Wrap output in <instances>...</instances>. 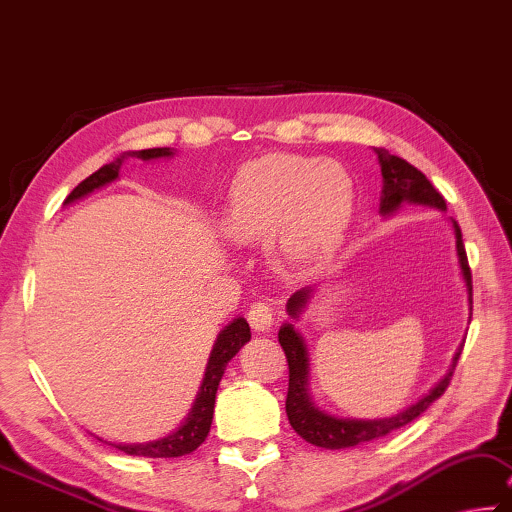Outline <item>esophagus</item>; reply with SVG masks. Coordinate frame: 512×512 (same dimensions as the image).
<instances>
[{"mask_svg": "<svg viewBox=\"0 0 512 512\" xmlns=\"http://www.w3.org/2000/svg\"><path fill=\"white\" fill-rule=\"evenodd\" d=\"M247 320L256 331H265L267 326L272 324L274 317H272L270 306L263 304V301H254V304H251L249 311H247Z\"/></svg>", "mask_w": 512, "mask_h": 512, "instance_id": "1", "label": "esophagus"}]
</instances>
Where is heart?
Wrapping results in <instances>:
<instances>
[{"label": "heart", "instance_id": "heart-1", "mask_svg": "<svg viewBox=\"0 0 512 512\" xmlns=\"http://www.w3.org/2000/svg\"><path fill=\"white\" fill-rule=\"evenodd\" d=\"M354 215V183L340 165L270 154L240 167L226 197L222 226L238 242L283 236L290 261L329 258Z\"/></svg>", "mask_w": 512, "mask_h": 512}]
</instances>
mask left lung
<instances>
[{
    "label": "left lung",
    "mask_w": 512,
    "mask_h": 512,
    "mask_svg": "<svg viewBox=\"0 0 512 512\" xmlns=\"http://www.w3.org/2000/svg\"><path fill=\"white\" fill-rule=\"evenodd\" d=\"M374 154L379 156L381 163V174H383V197H381V213H392L404 204V201H413V204H429L435 208H442L445 211V197L440 195L438 190L433 188V183L424 177V174L417 170L415 165H410L404 158L390 154L388 149L374 147ZM456 229V249H458V261L460 270L467 281V290L472 295V270H469L463 236H460V226L454 222ZM311 292L299 290L288 299V313L297 317L301 308L306 306V299ZM279 342L283 347V354L288 358V399H286V413L301 438L311 442L315 447L324 449H345V447H356L358 442H370L385 438V435L401 429L420 417L426 408H429L435 399L445 395L449 388L451 376H454L456 363L460 354H456V363L451 367V372L435 385L429 397L417 401L415 406H410L404 413L397 417H388V420H338V417H331L317 410L311 404V397L306 392V374H308V358H306V347L304 340L299 338V333L292 329V324H286L279 331Z\"/></svg>",
    "instance_id": "obj_1"
}]
</instances>
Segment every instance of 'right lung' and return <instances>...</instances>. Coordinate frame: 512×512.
Wrapping results in <instances>:
<instances>
[{
  "instance_id": "obj_1",
  "label": "right lung",
  "mask_w": 512,
  "mask_h": 512,
  "mask_svg": "<svg viewBox=\"0 0 512 512\" xmlns=\"http://www.w3.org/2000/svg\"><path fill=\"white\" fill-rule=\"evenodd\" d=\"M124 156L127 154L117 156L115 161H111L104 167H99V170L92 172L88 179H83L79 186L74 188L70 195H67L65 204H70V201L88 195V192L102 188V186H106V183L117 179V172H120ZM129 156L149 161V158L172 156V152L167 147H154V149H140V152H129ZM249 338H251L249 324H247V320H242V317L233 320L220 333V338H217L215 347H213L211 360H208L206 376H204V383H201V392L195 401V408H192L188 422L183 424L177 433L167 435V438H163V440L147 442V445H113V447H117L129 456H147V458H179V456L192 454V451H195L201 442L206 440L208 431H211L213 410H215V392H217V385H220V379L224 374V367L233 356L238 354L240 347L245 345Z\"/></svg>"
}]
</instances>
